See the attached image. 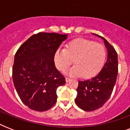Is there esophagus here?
<instances>
[{"mask_svg":"<svg viewBox=\"0 0 130 130\" xmlns=\"http://www.w3.org/2000/svg\"><path fill=\"white\" fill-rule=\"evenodd\" d=\"M65 81H66V82H69L71 81V78H69V77H65Z\"/></svg>","mask_w":130,"mask_h":130,"instance_id":"esophagus-1","label":"esophagus"}]
</instances>
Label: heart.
I'll return each instance as SVG.
<instances>
[{"instance_id": "heart-1", "label": "heart", "mask_w": 130, "mask_h": 130, "mask_svg": "<svg viewBox=\"0 0 130 130\" xmlns=\"http://www.w3.org/2000/svg\"><path fill=\"white\" fill-rule=\"evenodd\" d=\"M107 57V51L100 43L86 39L73 40L65 49H59L55 53V65L61 71H65L72 64L74 65L66 73L71 76L82 75L88 78L96 75L103 68Z\"/></svg>"}]
</instances>
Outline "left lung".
Listing matches in <instances>:
<instances>
[{"mask_svg":"<svg viewBox=\"0 0 130 130\" xmlns=\"http://www.w3.org/2000/svg\"><path fill=\"white\" fill-rule=\"evenodd\" d=\"M102 38L105 40L108 51L107 62L96 76L78 82L75 102L80 109L86 111H95L103 107L111 97L116 83L118 72L117 53L107 40Z\"/></svg>","mask_w":130,"mask_h":130,"instance_id":"obj_1","label":"left lung"}]
</instances>
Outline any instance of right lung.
<instances>
[{
	"label": "right lung",
	"mask_w": 130,
	"mask_h": 130,
	"mask_svg": "<svg viewBox=\"0 0 130 130\" xmlns=\"http://www.w3.org/2000/svg\"><path fill=\"white\" fill-rule=\"evenodd\" d=\"M67 34L40 32L21 44L15 55L13 81L19 98L29 109L45 111L57 102V89L65 78L54 57Z\"/></svg>",
	"instance_id": "add662e5"
}]
</instances>
